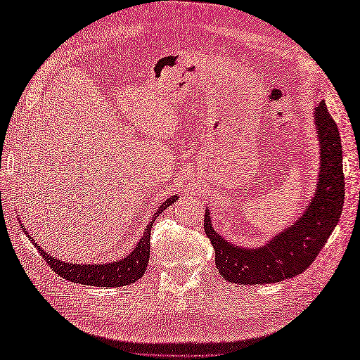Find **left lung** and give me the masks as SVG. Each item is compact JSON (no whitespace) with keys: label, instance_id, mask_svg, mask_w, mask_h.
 I'll return each instance as SVG.
<instances>
[{"label":"left lung","instance_id":"left-lung-1","mask_svg":"<svg viewBox=\"0 0 360 360\" xmlns=\"http://www.w3.org/2000/svg\"><path fill=\"white\" fill-rule=\"evenodd\" d=\"M314 116L320 143L317 190L294 226L275 235L263 248L244 249L213 231L209 210H205L204 231L215 249L218 271L229 283L263 285L295 277L312 264L339 223L345 200L339 128L325 101L319 102Z\"/></svg>","mask_w":360,"mask_h":360}]
</instances>
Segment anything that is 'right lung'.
Wrapping results in <instances>:
<instances>
[{
	"mask_svg": "<svg viewBox=\"0 0 360 360\" xmlns=\"http://www.w3.org/2000/svg\"><path fill=\"white\" fill-rule=\"evenodd\" d=\"M178 196H170L165 202L159 205L158 212L153 215V221L147 226L143 232L142 240L137 243V246L128 257L117 259L112 263L105 264H77V263H63L57 259L56 257H51L46 254L38 244L30 238L27 231L26 235L35 244L37 250L40 252V255L44 258V262L51 266L53 272H57L60 277L70 280L72 283H79V285H88V286H106V288H119L125 285H131V283L139 280L145 269H147L148 259H150V235H151V226L155 223L156 218L162 213L168 205H172ZM25 229V226L21 224Z\"/></svg>",
	"mask_w": 360,
	"mask_h": 360,
	"instance_id": "right-lung-1",
	"label": "right lung"
}]
</instances>
